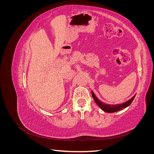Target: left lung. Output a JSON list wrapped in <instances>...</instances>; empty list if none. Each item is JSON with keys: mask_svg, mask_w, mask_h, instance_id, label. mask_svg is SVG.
I'll list each match as a JSON object with an SVG mask.
<instances>
[{"mask_svg": "<svg viewBox=\"0 0 154 154\" xmlns=\"http://www.w3.org/2000/svg\"><path fill=\"white\" fill-rule=\"evenodd\" d=\"M92 96L93 99L95 101V102L96 103V104L98 105L100 108L103 110L104 112H106L108 113H112V112H117L119 110H122L126 107H127L128 106H129L131 103L132 102V101L134 100L135 96H136V94H135L131 99H130L129 100H128L127 101L125 102V103H123L122 104H116V105H109V104H106L103 103V102L101 101L96 96V95L94 94V92L92 91Z\"/></svg>", "mask_w": 154, "mask_h": 154, "instance_id": "left-lung-1", "label": "left lung"}]
</instances>
